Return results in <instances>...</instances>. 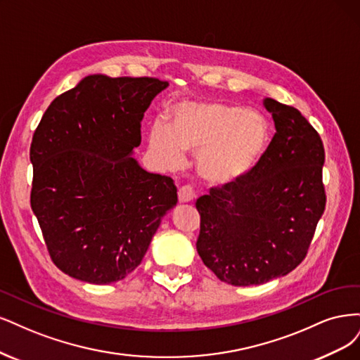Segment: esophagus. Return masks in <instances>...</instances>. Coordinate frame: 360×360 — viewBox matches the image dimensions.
I'll return each mask as SVG.
<instances>
[{"label":"esophagus","mask_w":360,"mask_h":360,"mask_svg":"<svg viewBox=\"0 0 360 360\" xmlns=\"http://www.w3.org/2000/svg\"><path fill=\"white\" fill-rule=\"evenodd\" d=\"M194 197H195V193L190 185H185V187L179 188V193H178L179 203H190L194 200Z\"/></svg>","instance_id":"esophagus-1"}]
</instances>
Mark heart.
I'll return each mask as SVG.
<instances>
[{
	"mask_svg": "<svg viewBox=\"0 0 360 360\" xmlns=\"http://www.w3.org/2000/svg\"><path fill=\"white\" fill-rule=\"evenodd\" d=\"M269 124L260 113L223 101H181L167 112V127L155 122L148 133L150 153L167 169L195 154L199 176L212 185L245 178L269 145Z\"/></svg>",
	"mask_w": 360,
	"mask_h": 360,
	"instance_id": "heart-1",
	"label": "heart"
}]
</instances>
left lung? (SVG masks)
<instances>
[{
    "label": "left lung",
    "instance_id": "8db88e82",
    "mask_svg": "<svg viewBox=\"0 0 360 360\" xmlns=\"http://www.w3.org/2000/svg\"><path fill=\"white\" fill-rule=\"evenodd\" d=\"M275 136L260 163L195 203L197 252L221 281L259 285L292 272L307 256L326 206L324 148L297 109L266 97Z\"/></svg>",
    "mask_w": 360,
    "mask_h": 360
}]
</instances>
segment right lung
I'll return each mask as SVG.
<instances>
[{"instance_id": "obj_1", "label": "right lung", "mask_w": 360, "mask_h": 360, "mask_svg": "<svg viewBox=\"0 0 360 360\" xmlns=\"http://www.w3.org/2000/svg\"><path fill=\"white\" fill-rule=\"evenodd\" d=\"M169 82L89 75L56 97L32 136L31 210L53 263L89 284H112L141 264L176 206L172 178L133 157L145 110Z\"/></svg>"}]
</instances>
